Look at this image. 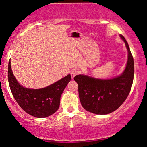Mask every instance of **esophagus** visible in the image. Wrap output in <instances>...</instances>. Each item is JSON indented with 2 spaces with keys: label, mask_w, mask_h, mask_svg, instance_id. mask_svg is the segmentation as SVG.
Segmentation results:
<instances>
[{
  "label": "esophagus",
  "mask_w": 147,
  "mask_h": 147,
  "mask_svg": "<svg viewBox=\"0 0 147 147\" xmlns=\"http://www.w3.org/2000/svg\"><path fill=\"white\" fill-rule=\"evenodd\" d=\"M78 74V71L76 70V69H73V70H71L70 72L71 78L74 79V77H75Z\"/></svg>",
  "instance_id": "obj_1"
}]
</instances>
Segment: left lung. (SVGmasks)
I'll return each mask as SVG.
<instances>
[{"label": "left lung", "instance_id": "left-lung-1", "mask_svg": "<svg viewBox=\"0 0 147 147\" xmlns=\"http://www.w3.org/2000/svg\"><path fill=\"white\" fill-rule=\"evenodd\" d=\"M128 51L127 65L123 74L110 80H100L78 75L74 77L78 84V91L82 107L96 114H107L118 109L128 96L134 77V58L127 42L123 35Z\"/></svg>", "mask_w": 147, "mask_h": 147}]
</instances>
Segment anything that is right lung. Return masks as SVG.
<instances>
[{"label": "right lung", "instance_id": "obj_1", "mask_svg": "<svg viewBox=\"0 0 147 147\" xmlns=\"http://www.w3.org/2000/svg\"><path fill=\"white\" fill-rule=\"evenodd\" d=\"M8 83L12 93L19 106L25 112L36 118H46L57 111L60 96L71 80L67 75L49 86L40 89H32L21 86L11 69L10 60L8 69Z\"/></svg>", "mask_w": 147, "mask_h": 147}]
</instances>
